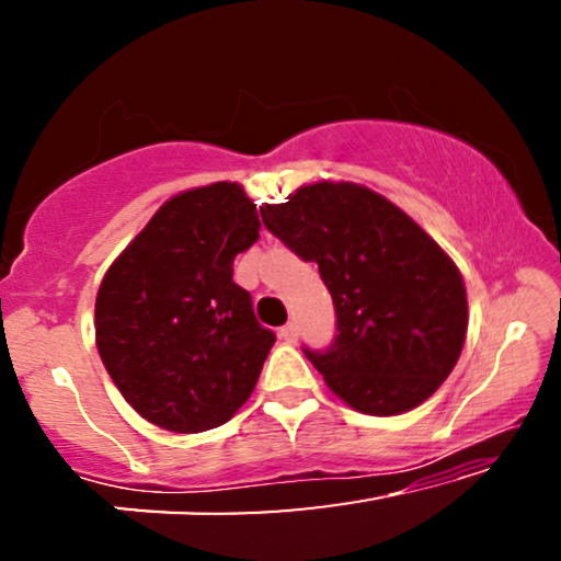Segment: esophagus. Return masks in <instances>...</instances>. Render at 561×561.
<instances>
[{
  "label": "esophagus",
  "instance_id": "34e87169",
  "mask_svg": "<svg viewBox=\"0 0 561 561\" xmlns=\"http://www.w3.org/2000/svg\"><path fill=\"white\" fill-rule=\"evenodd\" d=\"M280 340L288 342V344H294L298 340V327L294 324V321H290V324H286V327H280Z\"/></svg>",
  "mask_w": 561,
  "mask_h": 561
}]
</instances>
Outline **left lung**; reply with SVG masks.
<instances>
[{
	"mask_svg": "<svg viewBox=\"0 0 561 561\" xmlns=\"http://www.w3.org/2000/svg\"><path fill=\"white\" fill-rule=\"evenodd\" d=\"M263 221L317 263L336 309V340L306 350L336 398L398 416L434 396L462 355L467 290L459 267L403 209L352 181H317Z\"/></svg>",
	"mask_w": 561,
	"mask_h": 561,
	"instance_id": "left-lung-1",
	"label": "left lung"
}]
</instances>
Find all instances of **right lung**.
<instances>
[{"instance_id": "add662e5", "label": "right lung", "mask_w": 561, "mask_h": 561, "mask_svg": "<svg viewBox=\"0 0 561 561\" xmlns=\"http://www.w3.org/2000/svg\"><path fill=\"white\" fill-rule=\"evenodd\" d=\"M260 219L240 183L168 198L119 252L96 294L99 357L150 424L198 434L227 424L255 390L271 329L232 280Z\"/></svg>"}]
</instances>
